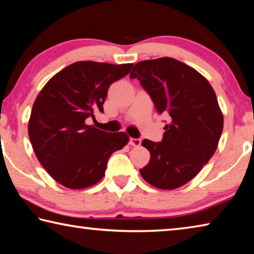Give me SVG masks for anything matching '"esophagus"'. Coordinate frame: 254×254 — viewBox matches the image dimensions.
<instances>
[{
    "mask_svg": "<svg viewBox=\"0 0 254 254\" xmlns=\"http://www.w3.org/2000/svg\"><path fill=\"white\" fill-rule=\"evenodd\" d=\"M128 144L133 145V147H139V145L141 144V140L140 139H133V137H131L130 141H128Z\"/></svg>",
    "mask_w": 254,
    "mask_h": 254,
    "instance_id": "esophagus-1",
    "label": "esophagus"
}]
</instances>
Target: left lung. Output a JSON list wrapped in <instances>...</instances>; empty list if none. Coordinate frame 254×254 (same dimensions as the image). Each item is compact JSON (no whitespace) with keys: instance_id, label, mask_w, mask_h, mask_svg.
I'll list each match as a JSON object with an SVG mask.
<instances>
[{"instance_id":"8db88e82","label":"left lung","mask_w":254,"mask_h":254,"mask_svg":"<svg viewBox=\"0 0 254 254\" xmlns=\"http://www.w3.org/2000/svg\"><path fill=\"white\" fill-rule=\"evenodd\" d=\"M130 78H137L159 113L168 114L161 142L142 145L150 161L140 174L153 187L171 190L197 176L215 153L224 118L208 80L177 59L162 57L135 64Z\"/></svg>"}]
</instances>
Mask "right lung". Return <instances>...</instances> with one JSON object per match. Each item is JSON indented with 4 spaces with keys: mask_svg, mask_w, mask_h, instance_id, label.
Returning <instances> with one entry per match:
<instances>
[{
    "mask_svg": "<svg viewBox=\"0 0 254 254\" xmlns=\"http://www.w3.org/2000/svg\"><path fill=\"white\" fill-rule=\"evenodd\" d=\"M133 64L77 62L48 80L33 103L28 133L41 166L56 182L84 189L104 177L111 154L127 145L126 132L107 133L86 120L103 104L112 83Z\"/></svg>",
    "mask_w": 254,
    "mask_h": 254,
    "instance_id": "add662e5",
    "label": "right lung"
}]
</instances>
